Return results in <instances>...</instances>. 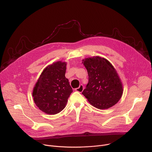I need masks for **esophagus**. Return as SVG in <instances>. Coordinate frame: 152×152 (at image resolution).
I'll return each mask as SVG.
<instances>
[{
  "label": "esophagus",
  "mask_w": 152,
  "mask_h": 152,
  "mask_svg": "<svg viewBox=\"0 0 152 152\" xmlns=\"http://www.w3.org/2000/svg\"><path fill=\"white\" fill-rule=\"evenodd\" d=\"M83 90H84V86H83V85H82V84L80 85L78 88H75V90H76V91H77V92H80V93H81V92H83Z\"/></svg>",
  "instance_id": "obj_1"
}]
</instances>
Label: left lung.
I'll list each match as a JSON object with an SVG mask.
<instances>
[{"mask_svg":"<svg viewBox=\"0 0 152 152\" xmlns=\"http://www.w3.org/2000/svg\"><path fill=\"white\" fill-rule=\"evenodd\" d=\"M88 83L83 95L89 103L99 109L115 105L122 97L123 86L115 69L107 60L99 56L83 60Z\"/></svg>","mask_w":152,"mask_h":152,"instance_id":"left-lung-1","label":"left lung"}]
</instances>
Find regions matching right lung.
Segmentation results:
<instances>
[{"label": "right lung", "instance_id": "add662e5", "mask_svg": "<svg viewBox=\"0 0 152 152\" xmlns=\"http://www.w3.org/2000/svg\"><path fill=\"white\" fill-rule=\"evenodd\" d=\"M66 62L58 61L48 66L42 73L34 88L35 104L47 114H56L65 107L73 92L65 75Z\"/></svg>", "mask_w": 152, "mask_h": 152}]
</instances>
